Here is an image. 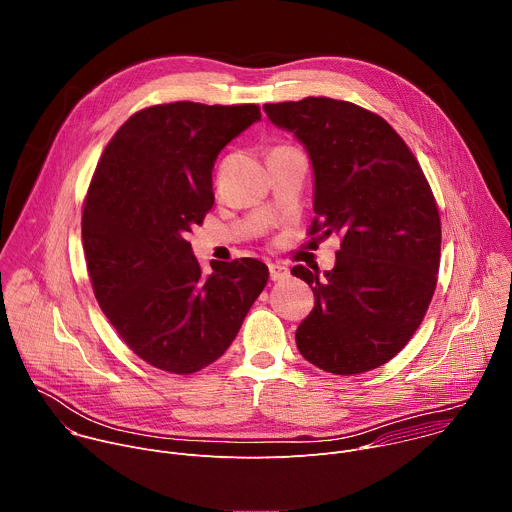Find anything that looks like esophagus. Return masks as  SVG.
Here are the masks:
<instances>
[{
    "label": "esophagus",
    "mask_w": 512,
    "mask_h": 512,
    "mask_svg": "<svg viewBox=\"0 0 512 512\" xmlns=\"http://www.w3.org/2000/svg\"><path fill=\"white\" fill-rule=\"evenodd\" d=\"M269 277L273 281H281V279H287L289 277V269L285 265H279V263H269Z\"/></svg>",
    "instance_id": "34e87169"
}]
</instances>
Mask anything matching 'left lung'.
Listing matches in <instances>:
<instances>
[{"mask_svg": "<svg viewBox=\"0 0 512 512\" xmlns=\"http://www.w3.org/2000/svg\"><path fill=\"white\" fill-rule=\"evenodd\" d=\"M263 109L310 154L316 218L308 235L340 237L324 277L291 269L316 300L296 344L326 373L373 371L411 340L433 298L442 223L431 186L403 137L369 109L328 97Z\"/></svg>", "mask_w": 512, "mask_h": 512, "instance_id": "obj_1", "label": "left lung"}]
</instances>
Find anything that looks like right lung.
<instances>
[{"label":"right lung","mask_w":512,"mask_h":512,"mask_svg":"<svg viewBox=\"0 0 512 512\" xmlns=\"http://www.w3.org/2000/svg\"><path fill=\"white\" fill-rule=\"evenodd\" d=\"M257 119L253 103L145 107L115 131L91 178L81 227L95 298L160 371L192 375L221 358L269 279L249 257L212 261L206 277L188 241L214 204L218 152Z\"/></svg>","instance_id":"obj_1"}]
</instances>
